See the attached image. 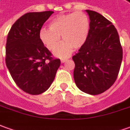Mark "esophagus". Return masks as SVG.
Here are the masks:
<instances>
[{"instance_id": "1", "label": "esophagus", "mask_w": 130, "mask_h": 130, "mask_svg": "<svg viewBox=\"0 0 130 130\" xmlns=\"http://www.w3.org/2000/svg\"><path fill=\"white\" fill-rule=\"evenodd\" d=\"M67 59H68V58H61V63H64L66 61H67Z\"/></svg>"}]
</instances>
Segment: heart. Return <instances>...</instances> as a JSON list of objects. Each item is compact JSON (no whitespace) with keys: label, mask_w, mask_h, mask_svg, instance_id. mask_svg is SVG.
Listing matches in <instances>:
<instances>
[{"label":"heart","mask_w":130,"mask_h":130,"mask_svg":"<svg viewBox=\"0 0 130 130\" xmlns=\"http://www.w3.org/2000/svg\"><path fill=\"white\" fill-rule=\"evenodd\" d=\"M50 28L43 27L39 31L42 42L50 50H54L59 46L61 37L65 42L55 51L59 56L68 55L73 48L78 49L87 39L90 20L83 12H73L58 15L50 22Z\"/></svg>","instance_id":"b5f03b06"}]
</instances>
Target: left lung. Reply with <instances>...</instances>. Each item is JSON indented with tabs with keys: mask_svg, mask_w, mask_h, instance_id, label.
Listing matches in <instances>:
<instances>
[{
	"mask_svg": "<svg viewBox=\"0 0 130 130\" xmlns=\"http://www.w3.org/2000/svg\"><path fill=\"white\" fill-rule=\"evenodd\" d=\"M90 18L87 39L73 56L74 78L84 93L98 95L107 91L118 78L122 60V48L118 31L100 13L86 10Z\"/></svg>",
	"mask_w": 130,
	"mask_h": 130,
	"instance_id": "1",
	"label": "left lung"
}]
</instances>
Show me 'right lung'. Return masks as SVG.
I'll use <instances>...</instances> for the list:
<instances>
[{
	"label": "right lung",
	"mask_w": 130,
	"mask_h": 130,
	"mask_svg": "<svg viewBox=\"0 0 130 130\" xmlns=\"http://www.w3.org/2000/svg\"><path fill=\"white\" fill-rule=\"evenodd\" d=\"M53 11L27 12L12 25L7 37L5 63L16 85L31 95L46 91L61 61L39 38V31Z\"/></svg>",
	"instance_id": "obj_1"
}]
</instances>
